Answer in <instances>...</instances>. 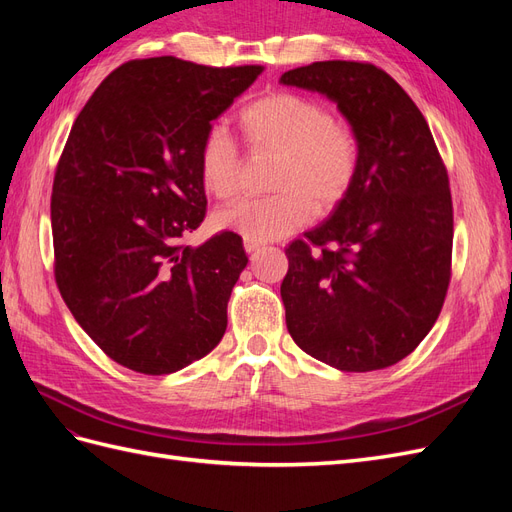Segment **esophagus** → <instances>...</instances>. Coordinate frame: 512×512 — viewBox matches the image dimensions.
<instances>
[{
    "label": "esophagus",
    "instance_id": "1",
    "mask_svg": "<svg viewBox=\"0 0 512 512\" xmlns=\"http://www.w3.org/2000/svg\"><path fill=\"white\" fill-rule=\"evenodd\" d=\"M243 247H245V252H247V254H252V252H256V250H258L260 243H258V241H250V239H245V241H243Z\"/></svg>",
    "mask_w": 512,
    "mask_h": 512
}]
</instances>
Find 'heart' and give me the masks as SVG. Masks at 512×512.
I'll return each instance as SVG.
<instances>
[{
	"label": "heart",
	"instance_id": "1",
	"mask_svg": "<svg viewBox=\"0 0 512 512\" xmlns=\"http://www.w3.org/2000/svg\"><path fill=\"white\" fill-rule=\"evenodd\" d=\"M247 149L275 156L271 190L215 213V224L250 241H273L299 230L316 213L344 203L359 177L361 143L322 102L275 91L247 104L239 115ZM243 158L222 128H211L198 151L203 188L220 200L239 192Z\"/></svg>",
	"mask_w": 512,
	"mask_h": 512
}]
</instances>
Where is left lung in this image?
Listing matches in <instances>:
<instances>
[{
  "label": "left lung",
  "mask_w": 512,
  "mask_h": 512,
  "mask_svg": "<svg viewBox=\"0 0 512 512\" xmlns=\"http://www.w3.org/2000/svg\"><path fill=\"white\" fill-rule=\"evenodd\" d=\"M280 83L337 102L361 143L350 194L286 247L282 282L294 344L342 371L408 356L436 324L451 282L453 200L423 113L365 61H314Z\"/></svg>",
  "instance_id": "obj_1"
}]
</instances>
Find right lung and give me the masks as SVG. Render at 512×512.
I'll use <instances>...</instances> for the list:
<instances>
[{
  "mask_svg": "<svg viewBox=\"0 0 512 512\" xmlns=\"http://www.w3.org/2000/svg\"><path fill=\"white\" fill-rule=\"evenodd\" d=\"M260 72L132 59L100 83L61 151L57 288L100 350L138 374H173L224 337L243 241L230 230L198 247L183 239L207 213L200 143Z\"/></svg>",
  "mask_w": 512,
  "mask_h": 512,
  "instance_id": "1",
  "label": "right lung"
}]
</instances>
